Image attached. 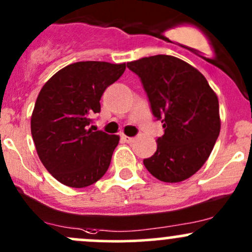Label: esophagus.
<instances>
[{"instance_id":"1","label":"esophagus","mask_w":252,"mask_h":252,"mask_svg":"<svg viewBox=\"0 0 252 252\" xmlns=\"http://www.w3.org/2000/svg\"><path fill=\"white\" fill-rule=\"evenodd\" d=\"M121 139L124 140V142H126V143H133L134 142V138L133 137H127V136H121Z\"/></svg>"}]
</instances>
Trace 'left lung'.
<instances>
[{"label":"left lung","mask_w":252,"mask_h":252,"mask_svg":"<svg viewBox=\"0 0 252 252\" xmlns=\"http://www.w3.org/2000/svg\"><path fill=\"white\" fill-rule=\"evenodd\" d=\"M142 80L164 133L144 166L156 179L180 183L202 168L221 128L219 99L204 75L188 62L155 55L127 62Z\"/></svg>","instance_id":"8db88e82"}]
</instances>
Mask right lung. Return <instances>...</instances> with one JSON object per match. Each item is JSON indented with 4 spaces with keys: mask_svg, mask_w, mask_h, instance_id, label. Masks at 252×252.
I'll return each mask as SVG.
<instances>
[{
    "mask_svg": "<svg viewBox=\"0 0 252 252\" xmlns=\"http://www.w3.org/2000/svg\"><path fill=\"white\" fill-rule=\"evenodd\" d=\"M126 63L82 61L56 72L39 91L31 116V133L48 172L69 188H86L101 179L120 137L94 131L91 116L101 112L104 90Z\"/></svg>",
    "mask_w": 252,
    "mask_h": 252,
    "instance_id": "obj_1",
    "label": "right lung"
}]
</instances>
